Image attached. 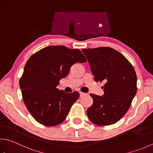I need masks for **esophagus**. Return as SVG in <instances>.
<instances>
[{
  "label": "esophagus",
  "instance_id": "1",
  "mask_svg": "<svg viewBox=\"0 0 153 153\" xmlns=\"http://www.w3.org/2000/svg\"><path fill=\"white\" fill-rule=\"evenodd\" d=\"M79 95H80V97H82L84 96V95H87V94H85V93H83V92H79Z\"/></svg>",
  "mask_w": 153,
  "mask_h": 153
}]
</instances>
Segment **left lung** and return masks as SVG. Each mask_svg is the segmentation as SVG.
I'll return each instance as SVG.
<instances>
[{
    "mask_svg": "<svg viewBox=\"0 0 153 153\" xmlns=\"http://www.w3.org/2000/svg\"><path fill=\"white\" fill-rule=\"evenodd\" d=\"M95 82H104L103 96L90 94L94 102L87 110L93 123L107 126L115 123L129 109L135 95L137 75L132 64L118 51L109 47L82 49Z\"/></svg>",
    "mask_w": 153,
    "mask_h": 153,
    "instance_id": "1",
    "label": "left lung"
}]
</instances>
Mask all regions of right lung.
I'll use <instances>...</instances> for the list:
<instances>
[{"label": "right lung", "instance_id": "1", "mask_svg": "<svg viewBox=\"0 0 153 153\" xmlns=\"http://www.w3.org/2000/svg\"><path fill=\"white\" fill-rule=\"evenodd\" d=\"M86 61L79 50L64 46L44 48L28 59L20 87L27 109L39 123L52 127L65 120L79 94H67L57 85L68 76L71 65Z\"/></svg>", "mask_w": 153, "mask_h": 153}]
</instances>
